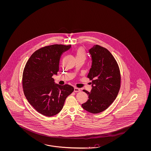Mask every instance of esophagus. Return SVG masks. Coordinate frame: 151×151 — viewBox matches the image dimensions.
<instances>
[{
  "instance_id": "1",
  "label": "esophagus",
  "mask_w": 151,
  "mask_h": 151,
  "mask_svg": "<svg viewBox=\"0 0 151 151\" xmlns=\"http://www.w3.org/2000/svg\"><path fill=\"white\" fill-rule=\"evenodd\" d=\"M80 91V89L78 87H74V92H79Z\"/></svg>"
}]
</instances>
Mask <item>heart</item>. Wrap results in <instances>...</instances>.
Instances as JSON below:
<instances>
[{
    "instance_id": "obj_1",
    "label": "heart",
    "mask_w": 151,
    "mask_h": 151,
    "mask_svg": "<svg viewBox=\"0 0 151 151\" xmlns=\"http://www.w3.org/2000/svg\"><path fill=\"white\" fill-rule=\"evenodd\" d=\"M86 56L85 51L83 48H79L76 52V58H83L85 59Z\"/></svg>"
}]
</instances>
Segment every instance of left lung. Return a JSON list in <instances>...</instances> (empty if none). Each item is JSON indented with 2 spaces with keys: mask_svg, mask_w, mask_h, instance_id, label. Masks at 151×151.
<instances>
[{
  "mask_svg": "<svg viewBox=\"0 0 151 151\" xmlns=\"http://www.w3.org/2000/svg\"><path fill=\"white\" fill-rule=\"evenodd\" d=\"M91 55V68L87 78L92 81L90 92L85 90L88 100L82 104L84 110L99 114L106 110L116 99L121 86L119 65L113 55L105 47L98 45L89 50Z\"/></svg>",
  "mask_w": 151,
  "mask_h": 151,
  "instance_id": "left-lung-1",
  "label": "left lung"
}]
</instances>
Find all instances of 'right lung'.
<instances>
[{
  "mask_svg": "<svg viewBox=\"0 0 151 151\" xmlns=\"http://www.w3.org/2000/svg\"><path fill=\"white\" fill-rule=\"evenodd\" d=\"M70 47L61 44L41 47L31 55L24 69V95L29 104L44 116L51 117L59 113L66 97L74 90L68 84L55 83L52 78L59 71L62 54Z\"/></svg>",
  "mask_w": 151,
  "mask_h": 151,
  "instance_id": "add662e5",
  "label": "right lung"
}]
</instances>
